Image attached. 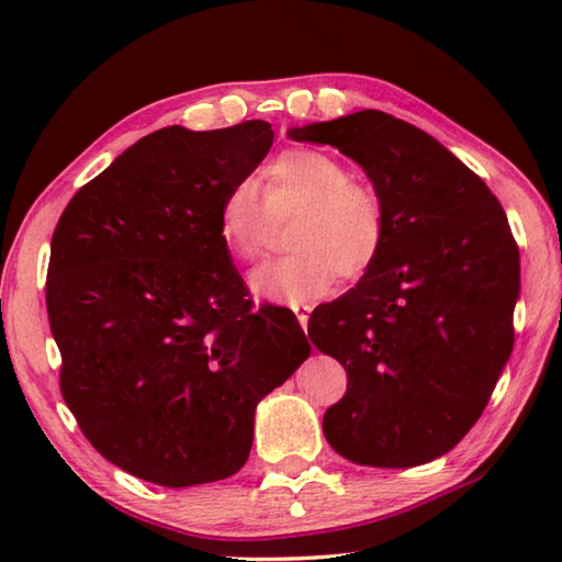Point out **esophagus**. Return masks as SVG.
Listing matches in <instances>:
<instances>
[{
  "instance_id": "esophagus-1",
  "label": "esophagus",
  "mask_w": 562,
  "mask_h": 562,
  "mask_svg": "<svg viewBox=\"0 0 562 562\" xmlns=\"http://www.w3.org/2000/svg\"><path fill=\"white\" fill-rule=\"evenodd\" d=\"M294 315H297V322L302 327H307V322H310V310L307 307H294Z\"/></svg>"
}]
</instances>
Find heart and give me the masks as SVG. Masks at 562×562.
Listing matches in <instances>:
<instances>
[{"label": "heart", "instance_id": "obj_1", "mask_svg": "<svg viewBox=\"0 0 562 562\" xmlns=\"http://www.w3.org/2000/svg\"><path fill=\"white\" fill-rule=\"evenodd\" d=\"M262 198L250 180L227 188L217 207V240L237 265L262 258L272 221L292 217V252L250 274L255 297L278 304L317 302L341 274L357 280L374 268L386 243L382 195L349 178L347 166L327 150L290 148L262 168Z\"/></svg>", "mask_w": 562, "mask_h": 562}]
</instances>
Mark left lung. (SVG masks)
Here are the masks:
<instances>
[{
	"label": "left lung",
	"instance_id": "obj_1",
	"mask_svg": "<svg viewBox=\"0 0 562 562\" xmlns=\"http://www.w3.org/2000/svg\"><path fill=\"white\" fill-rule=\"evenodd\" d=\"M290 138L357 160L389 225L374 268L310 319L312 345L347 369V394L322 422L327 441L379 469L439 459L479 422L513 351L520 258L508 217L449 148L384 111Z\"/></svg>",
	"mask_w": 562,
	"mask_h": 562
}]
</instances>
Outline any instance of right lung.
Masks as SVG:
<instances>
[{"label": "right lung", "mask_w": 562, "mask_h": 562, "mask_svg": "<svg viewBox=\"0 0 562 562\" xmlns=\"http://www.w3.org/2000/svg\"><path fill=\"white\" fill-rule=\"evenodd\" d=\"M272 138L268 121L148 133L71 198L52 237L64 402L103 459L158 486L240 471L260 398L310 357L290 310H252L217 240L223 195Z\"/></svg>", "instance_id": "add662e5"}]
</instances>
